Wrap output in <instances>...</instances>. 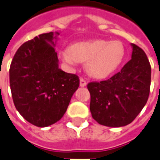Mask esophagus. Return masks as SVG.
I'll list each match as a JSON object with an SVG mask.
<instances>
[{
	"label": "esophagus",
	"instance_id": "obj_1",
	"mask_svg": "<svg viewBox=\"0 0 160 160\" xmlns=\"http://www.w3.org/2000/svg\"><path fill=\"white\" fill-rule=\"evenodd\" d=\"M87 81H86V80H84L83 78H80V87H82V88H83V87H86V86H87Z\"/></svg>",
	"mask_w": 160,
	"mask_h": 160
}]
</instances>
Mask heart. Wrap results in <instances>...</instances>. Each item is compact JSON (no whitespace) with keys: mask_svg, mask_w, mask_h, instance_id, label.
<instances>
[{"mask_svg":"<svg viewBox=\"0 0 160 160\" xmlns=\"http://www.w3.org/2000/svg\"><path fill=\"white\" fill-rule=\"evenodd\" d=\"M62 61L69 65L86 63V71L95 79H105L119 68L126 57V48L120 41L94 40L80 41L61 51Z\"/></svg>","mask_w":160,"mask_h":160,"instance_id":"1","label":"heart"}]
</instances>
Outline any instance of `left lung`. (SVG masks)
<instances>
[{
	"mask_svg": "<svg viewBox=\"0 0 160 160\" xmlns=\"http://www.w3.org/2000/svg\"><path fill=\"white\" fill-rule=\"evenodd\" d=\"M131 45L132 59L120 72L107 80L88 85L92 116L106 127H120L132 122L149 97L150 63L142 49Z\"/></svg>",
	"mask_w": 160,
	"mask_h": 160,
	"instance_id": "left-lung-1",
	"label": "left lung"
}]
</instances>
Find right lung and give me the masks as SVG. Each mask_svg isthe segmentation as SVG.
<instances>
[{
  "label": "right lung",
  "instance_id": "right-lung-1",
  "mask_svg": "<svg viewBox=\"0 0 160 160\" xmlns=\"http://www.w3.org/2000/svg\"><path fill=\"white\" fill-rule=\"evenodd\" d=\"M59 34L42 33L23 43L10 65L15 108L27 121L39 127L51 126L63 117L80 86L76 74L59 68L54 49Z\"/></svg>",
  "mask_w": 160,
  "mask_h": 160
}]
</instances>
